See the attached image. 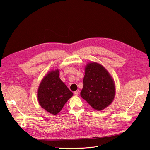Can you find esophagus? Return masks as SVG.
<instances>
[{"label":"esophagus","instance_id":"1","mask_svg":"<svg viewBox=\"0 0 150 150\" xmlns=\"http://www.w3.org/2000/svg\"><path fill=\"white\" fill-rule=\"evenodd\" d=\"M74 94L75 96H77L78 94H79V90H76L74 92Z\"/></svg>","mask_w":150,"mask_h":150}]
</instances>
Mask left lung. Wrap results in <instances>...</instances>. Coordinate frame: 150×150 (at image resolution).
<instances>
[{
    "mask_svg": "<svg viewBox=\"0 0 150 150\" xmlns=\"http://www.w3.org/2000/svg\"><path fill=\"white\" fill-rule=\"evenodd\" d=\"M81 97L93 108L100 111L109 106L115 95V83L107 69L96 62L85 66Z\"/></svg>",
    "mask_w": 150,
    "mask_h": 150,
    "instance_id": "obj_1",
    "label": "left lung"
}]
</instances>
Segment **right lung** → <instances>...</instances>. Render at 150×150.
Returning <instances> with one entry per match:
<instances>
[{
    "label": "right lung",
    "instance_id": "add662e5",
    "mask_svg": "<svg viewBox=\"0 0 150 150\" xmlns=\"http://www.w3.org/2000/svg\"><path fill=\"white\" fill-rule=\"evenodd\" d=\"M73 93L59 77V70L49 72L42 79L38 90V100L42 108L57 115Z\"/></svg>",
    "mask_w": 150,
    "mask_h": 150
}]
</instances>
